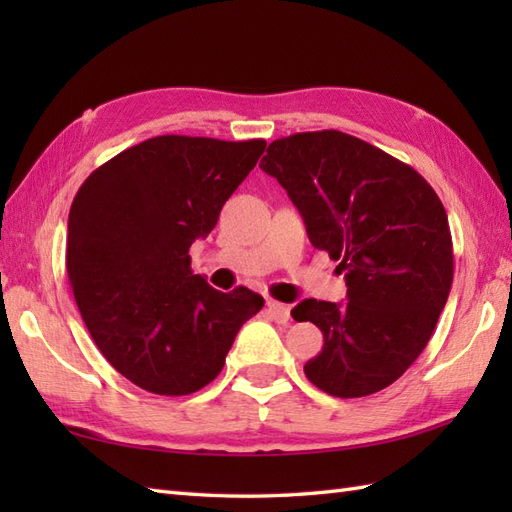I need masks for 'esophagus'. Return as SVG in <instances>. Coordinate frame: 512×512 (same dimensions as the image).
I'll list each match as a JSON object with an SVG mask.
<instances>
[{"mask_svg":"<svg viewBox=\"0 0 512 512\" xmlns=\"http://www.w3.org/2000/svg\"><path fill=\"white\" fill-rule=\"evenodd\" d=\"M266 308H268L270 317H273L277 323H288L290 321V306H286V303H279V301L268 299L266 301Z\"/></svg>","mask_w":512,"mask_h":512,"instance_id":"esophagus-1","label":"esophagus"}]
</instances>
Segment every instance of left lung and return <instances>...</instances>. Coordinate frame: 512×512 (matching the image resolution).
I'll list each match as a JSON object with an SVG mask.
<instances>
[{"mask_svg":"<svg viewBox=\"0 0 512 512\" xmlns=\"http://www.w3.org/2000/svg\"><path fill=\"white\" fill-rule=\"evenodd\" d=\"M259 167L288 191L312 246L345 273V303L306 299L292 310L323 332L303 372L336 398L389 387L429 343L451 292L453 242L436 191L336 129L273 140Z\"/></svg>","mask_w":512,"mask_h":512,"instance_id":"1","label":"left lung"}]
</instances>
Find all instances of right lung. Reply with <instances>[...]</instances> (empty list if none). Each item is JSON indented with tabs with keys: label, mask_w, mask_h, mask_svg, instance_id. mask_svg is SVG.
I'll return each mask as SVG.
<instances>
[{
	"label": "right lung",
	"mask_w": 512,
	"mask_h": 512,
	"mask_svg": "<svg viewBox=\"0 0 512 512\" xmlns=\"http://www.w3.org/2000/svg\"><path fill=\"white\" fill-rule=\"evenodd\" d=\"M264 149L262 138L156 136L76 191L65 250L74 301L101 354L140 389L187 396L206 387L264 308L244 286L211 288L189 255Z\"/></svg>",
	"instance_id": "right-lung-1"
}]
</instances>
